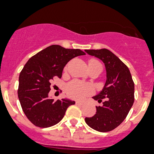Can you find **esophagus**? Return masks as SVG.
<instances>
[{
    "label": "esophagus",
    "mask_w": 154,
    "mask_h": 154,
    "mask_svg": "<svg viewBox=\"0 0 154 154\" xmlns=\"http://www.w3.org/2000/svg\"><path fill=\"white\" fill-rule=\"evenodd\" d=\"M84 103H84V101H79V100L76 101V104H77V105H84Z\"/></svg>",
    "instance_id": "1"
}]
</instances>
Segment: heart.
I'll list each match as a JSON object with an SVG mask.
<instances>
[{
	"label": "heart",
	"mask_w": 154,
	"mask_h": 154,
	"mask_svg": "<svg viewBox=\"0 0 154 154\" xmlns=\"http://www.w3.org/2000/svg\"><path fill=\"white\" fill-rule=\"evenodd\" d=\"M90 70H98L100 72L102 70V64L99 60L96 59H91L88 61ZM67 94L70 97L74 99H83L87 95L92 94L94 90L89 84L83 83L80 80H73L66 88Z\"/></svg>",
	"instance_id": "obj_1"
}]
</instances>
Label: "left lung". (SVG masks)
Instances as JSON below:
<instances>
[{"instance_id":"8db88e82","label":"left lung","mask_w":154,"mask_h":154,"mask_svg":"<svg viewBox=\"0 0 154 154\" xmlns=\"http://www.w3.org/2000/svg\"><path fill=\"white\" fill-rule=\"evenodd\" d=\"M86 53L104 63L106 80L103 90L94 97L101 106H96V114L86 117L89 127L100 132H108L118 127L127 117L134 101V83L124 63L107 49L86 50Z\"/></svg>"}]
</instances>
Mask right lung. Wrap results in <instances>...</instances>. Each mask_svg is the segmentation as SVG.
I'll list each match as a JSON object with an SVG mask.
<instances>
[{
    "mask_svg": "<svg viewBox=\"0 0 154 154\" xmlns=\"http://www.w3.org/2000/svg\"><path fill=\"white\" fill-rule=\"evenodd\" d=\"M80 49L51 45L30 58L19 75L17 94L23 113L36 127L46 128L62 120L67 107L75 103L67 99L48 97L54 77L61 78L67 62L84 55Z\"/></svg>",
    "mask_w": 154,
    "mask_h": 154,
    "instance_id": "1",
    "label": "right lung"
}]
</instances>
